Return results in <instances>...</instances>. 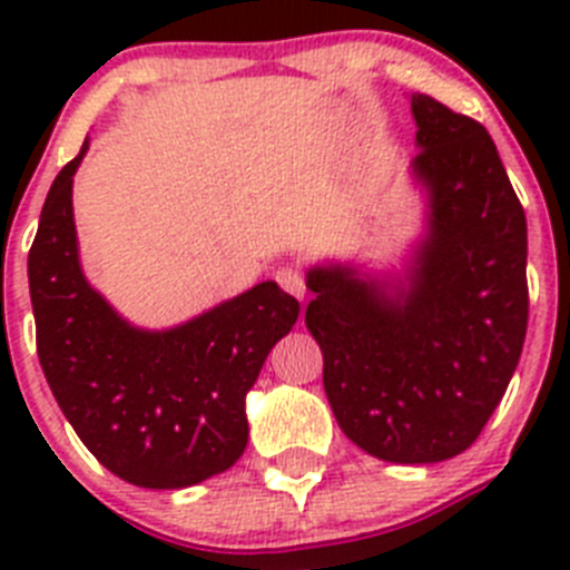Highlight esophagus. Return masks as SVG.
<instances>
[{
  "label": "esophagus",
  "instance_id": "34e87169",
  "mask_svg": "<svg viewBox=\"0 0 570 570\" xmlns=\"http://www.w3.org/2000/svg\"><path fill=\"white\" fill-rule=\"evenodd\" d=\"M276 282H279L282 288L288 291L291 296H296V299H305V294H308V288H305V276L296 268L276 271Z\"/></svg>",
  "mask_w": 570,
  "mask_h": 570
}]
</instances>
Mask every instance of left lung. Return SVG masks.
I'll list each match as a JSON object with an SVG mask.
<instances>
[{"label":"left lung","instance_id":"obj_1","mask_svg":"<svg viewBox=\"0 0 570 570\" xmlns=\"http://www.w3.org/2000/svg\"><path fill=\"white\" fill-rule=\"evenodd\" d=\"M411 176L425 225L400 271L308 268L305 325L325 394L365 454L428 465L462 454L500 405L528 328V225L491 134L411 97Z\"/></svg>","mask_w":570,"mask_h":570}]
</instances>
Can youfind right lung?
<instances>
[{
	"label": "right lung",
	"mask_w": 570,
	"mask_h": 570,
	"mask_svg": "<svg viewBox=\"0 0 570 570\" xmlns=\"http://www.w3.org/2000/svg\"><path fill=\"white\" fill-rule=\"evenodd\" d=\"M53 179L28 254L45 380L79 440L110 473L174 491L228 471L248 445L245 396L299 302L259 282L165 331L136 328L88 282L73 223V174Z\"/></svg>",
	"instance_id": "1"
}]
</instances>
